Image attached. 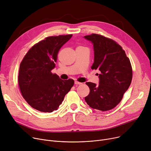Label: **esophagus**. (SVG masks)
<instances>
[{"mask_svg": "<svg viewBox=\"0 0 151 151\" xmlns=\"http://www.w3.org/2000/svg\"><path fill=\"white\" fill-rule=\"evenodd\" d=\"M74 83H75L76 85H81V84H82V83H81V82H77V81H75V82H74Z\"/></svg>", "mask_w": 151, "mask_h": 151, "instance_id": "obj_1", "label": "esophagus"}]
</instances>
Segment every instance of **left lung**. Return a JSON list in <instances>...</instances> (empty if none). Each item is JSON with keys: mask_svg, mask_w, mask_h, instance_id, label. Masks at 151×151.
Segmentation results:
<instances>
[{"mask_svg": "<svg viewBox=\"0 0 151 151\" xmlns=\"http://www.w3.org/2000/svg\"><path fill=\"white\" fill-rule=\"evenodd\" d=\"M84 37L93 44L95 58L91 68L101 72L99 85L86 83L90 93L85 100L93 109L111 110L121 101L131 84L133 72L130 61L114 40L96 34Z\"/></svg>", "mask_w": 151, "mask_h": 151, "instance_id": "left-lung-1", "label": "left lung"}]
</instances>
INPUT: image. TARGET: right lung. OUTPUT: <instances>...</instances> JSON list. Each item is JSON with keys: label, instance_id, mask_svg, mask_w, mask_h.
Returning a JSON list of instances; mask_svg holds the SVG:
<instances>
[{"label": "right lung", "instance_id": "add662e5", "mask_svg": "<svg viewBox=\"0 0 151 151\" xmlns=\"http://www.w3.org/2000/svg\"><path fill=\"white\" fill-rule=\"evenodd\" d=\"M73 34L49 36L32 46L21 62L18 82L21 95L34 109L44 112L58 109L74 85L52 73L61 47Z\"/></svg>", "mask_w": 151, "mask_h": 151}]
</instances>
